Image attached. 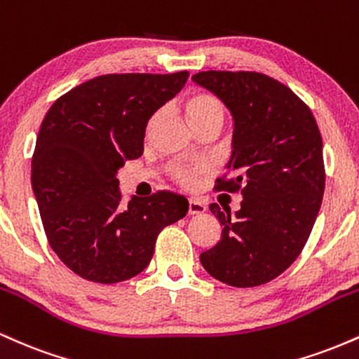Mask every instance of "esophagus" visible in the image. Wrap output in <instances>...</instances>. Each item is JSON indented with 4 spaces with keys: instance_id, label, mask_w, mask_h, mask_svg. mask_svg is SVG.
<instances>
[{
    "instance_id": "34e87169",
    "label": "esophagus",
    "mask_w": 359,
    "mask_h": 359,
    "mask_svg": "<svg viewBox=\"0 0 359 359\" xmlns=\"http://www.w3.org/2000/svg\"><path fill=\"white\" fill-rule=\"evenodd\" d=\"M205 211V205L197 199H189V214H203Z\"/></svg>"
}]
</instances>
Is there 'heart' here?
Segmentation results:
<instances>
[{
    "mask_svg": "<svg viewBox=\"0 0 359 359\" xmlns=\"http://www.w3.org/2000/svg\"><path fill=\"white\" fill-rule=\"evenodd\" d=\"M184 111L192 128H197L204 123L221 121L224 119V106L216 96L205 90H194L184 100ZM158 121V114H154L148 121V130H151ZM201 174V168L180 167L175 170V179L185 185H192Z\"/></svg>",
    "mask_w": 359,
    "mask_h": 359,
    "instance_id": "b5f03b06",
    "label": "heart"
}]
</instances>
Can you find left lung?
<instances>
[{"mask_svg":"<svg viewBox=\"0 0 359 359\" xmlns=\"http://www.w3.org/2000/svg\"><path fill=\"white\" fill-rule=\"evenodd\" d=\"M192 81L231 113V179H217L216 191L243 196L234 214L209 205L222 233L201 253V263L231 287L263 285L295 262L320 209L325 172L319 126L294 90L265 74L205 71Z\"/></svg>","mask_w":359,"mask_h":359,"instance_id":"obj_1","label":"left lung"}]
</instances>
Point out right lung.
I'll use <instances>...</instances> for the list:
<instances>
[{"mask_svg": "<svg viewBox=\"0 0 359 359\" xmlns=\"http://www.w3.org/2000/svg\"><path fill=\"white\" fill-rule=\"evenodd\" d=\"M189 72L106 74L60 96L45 114L32 158V187L47 240L79 277L118 283L143 271L158 233L189 203L158 191L121 204L118 170L143 154L148 119Z\"/></svg>", "mask_w": 359, "mask_h": 359, "instance_id": "right-lung-1", "label": "right lung"}]
</instances>
